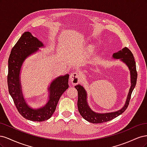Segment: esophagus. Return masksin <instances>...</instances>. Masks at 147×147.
Listing matches in <instances>:
<instances>
[{"label":"esophagus","instance_id":"obj_1","mask_svg":"<svg viewBox=\"0 0 147 147\" xmlns=\"http://www.w3.org/2000/svg\"><path fill=\"white\" fill-rule=\"evenodd\" d=\"M70 80L72 84H77L80 81V77L78 73L74 72L70 75Z\"/></svg>","mask_w":147,"mask_h":147}]
</instances>
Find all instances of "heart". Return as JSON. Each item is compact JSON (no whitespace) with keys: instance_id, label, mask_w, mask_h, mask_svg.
<instances>
[{"instance_id":"b5f03b06","label":"heart","mask_w":147,"mask_h":147,"mask_svg":"<svg viewBox=\"0 0 147 147\" xmlns=\"http://www.w3.org/2000/svg\"><path fill=\"white\" fill-rule=\"evenodd\" d=\"M90 50H91V48H90Z\"/></svg>"}]
</instances>
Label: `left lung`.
<instances>
[{
  "instance_id": "left-lung-1",
  "label": "left lung",
  "mask_w": 147,
  "mask_h": 147,
  "mask_svg": "<svg viewBox=\"0 0 147 147\" xmlns=\"http://www.w3.org/2000/svg\"><path fill=\"white\" fill-rule=\"evenodd\" d=\"M113 58L119 59L125 64L130 71L131 87L125 104L123 107L117 111L109 113H97L93 111L89 106L87 101V92L83 86L77 84L75 86L78 91V109L82 117L86 121L92 123H102L110 121L122 114L127 108L129 104L131 94L136 86L137 78L136 65L134 56L132 52L127 47H124L121 50L113 54Z\"/></svg>"
}]
</instances>
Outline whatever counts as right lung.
<instances>
[{
	"instance_id": "right-lung-1",
	"label": "right lung",
	"mask_w": 147,
	"mask_h": 147,
	"mask_svg": "<svg viewBox=\"0 0 147 147\" xmlns=\"http://www.w3.org/2000/svg\"><path fill=\"white\" fill-rule=\"evenodd\" d=\"M43 47L41 41L30 32H26L12 48L8 59V91L19 113L24 118L33 121H43L50 118L61 96L69 88V75H61L53 80L48 86V100L45 105L35 109L26 103L21 83V67L28 57L39 51V48Z\"/></svg>"
}]
</instances>
